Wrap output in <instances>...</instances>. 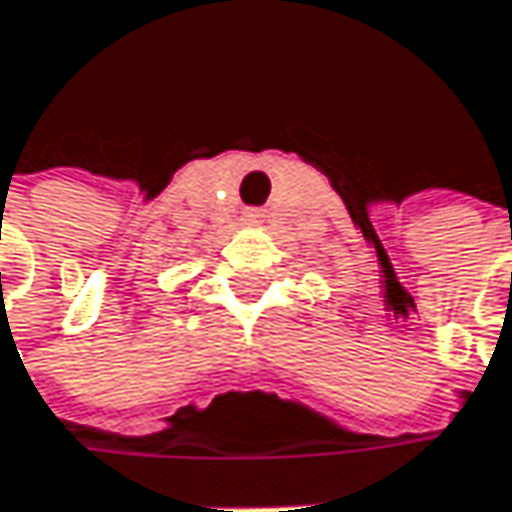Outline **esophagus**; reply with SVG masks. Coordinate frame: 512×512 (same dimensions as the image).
<instances>
[{"mask_svg":"<svg viewBox=\"0 0 512 512\" xmlns=\"http://www.w3.org/2000/svg\"><path fill=\"white\" fill-rule=\"evenodd\" d=\"M247 218H250V221H253V224H259V221H262V212H250V215H247Z\"/></svg>","mask_w":512,"mask_h":512,"instance_id":"1","label":"esophagus"}]
</instances>
